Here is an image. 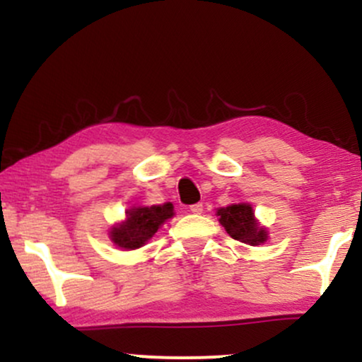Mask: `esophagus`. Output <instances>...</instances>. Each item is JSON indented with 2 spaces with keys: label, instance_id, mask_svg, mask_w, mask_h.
I'll return each mask as SVG.
<instances>
[{
  "label": "esophagus",
  "instance_id": "esophagus-1",
  "mask_svg": "<svg viewBox=\"0 0 362 362\" xmlns=\"http://www.w3.org/2000/svg\"><path fill=\"white\" fill-rule=\"evenodd\" d=\"M189 211L192 212V214H201L202 212V202H197V204H192L189 207Z\"/></svg>",
  "mask_w": 362,
  "mask_h": 362
}]
</instances>
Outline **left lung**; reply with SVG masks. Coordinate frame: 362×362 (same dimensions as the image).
Listing matches in <instances>:
<instances>
[{"mask_svg":"<svg viewBox=\"0 0 362 362\" xmlns=\"http://www.w3.org/2000/svg\"><path fill=\"white\" fill-rule=\"evenodd\" d=\"M221 226L232 239L247 245H262L269 239V230L257 221L254 207L249 202H239L216 211Z\"/></svg>","mask_w":362,"mask_h":362,"instance_id":"8db88e82","label":"left lung"}]
</instances>
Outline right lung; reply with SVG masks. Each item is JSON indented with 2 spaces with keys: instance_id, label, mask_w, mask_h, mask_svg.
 Returning <instances> with one entry per match:
<instances>
[{
  "instance_id": "add662e5",
  "label": "right lung",
  "mask_w": 362,
  "mask_h": 362,
  "mask_svg": "<svg viewBox=\"0 0 362 362\" xmlns=\"http://www.w3.org/2000/svg\"><path fill=\"white\" fill-rule=\"evenodd\" d=\"M173 216H175V207L171 202L160 206H133L127 209L125 219L112 226L108 235L118 249H140Z\"/></svg>"
}]
</instances>
